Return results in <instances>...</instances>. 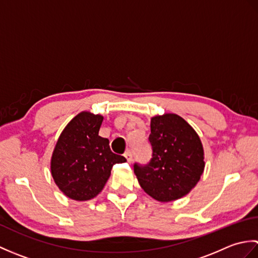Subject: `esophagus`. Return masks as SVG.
Returning <instances> with one entry per match:
<instances>
[{
  "mask_svg": "<svg viewBox=\"0 0 258 258\" xmlns=\"http://www.w3.org/2000/svg\"><path fill=\"white\" fill-rule=\"evenodd\" d=\"M124 156L126 157V160H127V162L128 163H131L133 161V153H132V151H130V150H127L125 152V154H124Z\"/></svg>",
  "mask_w": 258,
  "mask_h": 258,
  "instance_id": "34e87169",
  "label": "esophagus"
}]
</instances>
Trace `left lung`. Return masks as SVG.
Here are the masks:
<instances>
[{
	"mask_svg": "<svg viewBox=\"0 0 258 258\" xmlns=\"http://www.w3.org/2000/svg\"><path fill=\"white\" fill-rule=\"evenodd\" d=\"M149 142L152 158L142 165L134 163V173L147 194L160 202L186 195L204 171L202 142L191 126L176 114L151 119Z\"/></svg>",
	"mask_w": 258,
	"mask_h": 258,
	"instance_id": "1",
	"label": "left lung"
}]
</instances>
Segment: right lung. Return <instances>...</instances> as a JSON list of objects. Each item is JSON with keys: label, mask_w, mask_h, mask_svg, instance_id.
I'll return each mask as SVG.
<instances>
[{"label": "right lung", "mask_w": 258, "mask_h": 258, "mask_svg": "<svg viewBox=\"0 0 258 258\" xmlns=\"http://www.w3.org/2000/svg\"><path fill=\"white\" fill-rule=\"evenodd\" d=\"M103 116L82 112L64 128L53 152L51 172L58 188L75 201L95 197L105 186L111 169L126 162L114 154L109 141L98 135Z\"/></svg>", "instance_id": "right-lung-1"}]
</instances>
